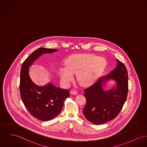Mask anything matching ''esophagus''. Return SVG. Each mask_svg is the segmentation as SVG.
Segmentation results:
<instances>
[{
	"mask_svg": "<svg viewBox=\"0 0 147 147\" xmlns=\"http://www.w3.org/2000/svg\"><path fill=\"white\" fill-rule=\"evenodd\" d=\"M70 93L74 95H77L78 94V92L74 89H72L70 90Z\"/></svg>",
	"mask_w": 147,
	"mask_h": 147,
	"instance_id": "obj_1",
	"label": "esophagus"
}]
</instances>
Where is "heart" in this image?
<instances>
[{
  "label": "heart",
  "instance_id": "1",
  "mask_svg": "<svg viewBox=\"0 0 147 147\" xmlns=\"http://www.w3.org/2000/svg\"><path fill=\"white\" fill-rule=\"evenodd\" d=\"M105 64L103 58L87 54H73L65 61V67H61V78L65 82L71 80L77 74L78 82L82 85L93 83L101 74Z\"/></svg>",
  "mask_w": 147,
  "mask_h": 147
}]
</instances>
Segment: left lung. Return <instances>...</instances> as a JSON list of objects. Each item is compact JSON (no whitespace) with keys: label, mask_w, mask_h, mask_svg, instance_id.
Masks as SVG:
<instances>
[{"label":"left lung","mask_w":147,"mask_h":147,"mask_svg":"<svg viewBox=\"0 0 147 147\" xmlns=\"http://www.w3.org/2000/svg\"><path fill=\"white\" fill-rule=\"evenodd\" d=\"M116 68L100 78L94 84L84 90L86 105L83 114L87 120L101 124L114 119L126 101L128 91V75L124 64L117 59ZM110 79L117 83L114 88L104 91L102 84Z\"/></svg>","instance_id":"left-lung-1"}]
</instances>
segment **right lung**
Instances as JSON below:
<instances>
[{
	"label": "right lung",
	"mask_w": 147,
	"mask_h": 147,
	"mask_svg": "<svg viewBox=\"0 0 147 147\" xmlns=\"http://www.w3.org/2000/svg\"><path fill=\"white\" fill-rule=\"evenodd\" d=\"M57 51L39 48L26 58L21 67L19 86L21 99L28 111L40 121L51 120L61 113L64 101L69 96V91L51 83L44 86L35 85L30 78L29 68L42 54Z\"/></svg>",
	"instance_id": "right-lung-1"
}]
</instances>
